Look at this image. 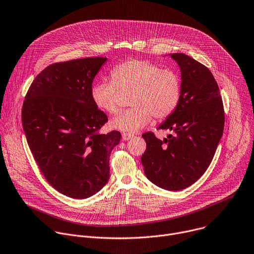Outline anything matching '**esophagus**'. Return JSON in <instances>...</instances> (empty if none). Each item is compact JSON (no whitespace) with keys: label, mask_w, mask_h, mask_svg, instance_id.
I'll return each instance as SVG.
<instances>
[{"label":"esophagus","mask_w":254,"mask_h":254,"mask_svg":"<svg viewBox=\"0 0 254 254\" xmlns=\"http://www.w3.org/2000/svg\"><path fill=\"white\" fill-rule=\"evenodd\" d=\"M133 137H134V135L131 133H122V139L125 141H128V140L132 139Z\"/></svg>","instance_id":"1"}]
</instances>
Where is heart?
I'll return each mask as SVG.
<instances>
[{"label": "heart", "mask_w": 254, "mask_h": 254, "mask_svg": "<svg viewBox=\"0 0 254 254\" xmlns=\"http://www.w3.org/2000/svg\"><path fill=\"white\" fill-rule=\"evenodd\" d=\"M111 81L102 80L93 85L91 97L100 110L115 114L119 108V90H134L132 108L120 112L111 125L121 131L136 132L147 126L152 117L165 120L178 106L181 83L172 70L141 59H130L116 65L110 72Z\"/></svg>", "instance_id": "obj_1"}]
</instances>
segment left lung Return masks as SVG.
Listing matches in <instances>:
<instances>
[{
  "instance_id": "8db88e82",
  "label": "left lung",
  "mask_w": 254,
  "mask_h": 254,
  "mask_svg": "<svg viewBox=\"0 0 254 254\" xmlns=\"http://www.w3.org/2000/svg\"><path fill=\"white\" fill-rule=\"evenodd\" d=\"M181 71L177 108L159 129L174 135L163 140L146 132L141 157L146 177L160 188L177 191L196 182L210 165L224 129L218 85L207 67L183 53L170 55Z\"/></svg>"
}]
</instances>
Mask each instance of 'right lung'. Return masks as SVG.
I'll return each mask as SVG.
<instances>
[{"label": "right lung", "instance_id": "add662e5", "mask_svg": "<svg viewBox=\"0 0 254 254\" xmlns=\"http://www.w3.org/2000/svg\"><path fill=\"white\" fill-rule=\"evenodd\" d=\"M107 58L55 63L31 84L22 124L40 171L60 193L88 198L108 182L109 158L121 134L99 130L107 122L91 97L92 83Z\"/></svg>", "mask_w": 254, "mask_h": 254}]
</instances>
